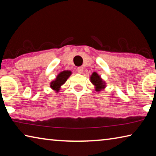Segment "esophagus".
<instances>
[{"label":"esophagus","mask_w":156,"mask_h":156,"mask_svg":"<svg viewBox=\"0 0 156 156\" xmlns=\"http://www.w3.org/2000/svg\"><path fill=\"white\" fill-rule=\"evenodd\" d=\"M77 72H78V73H80V74H82V73H83V72H84L83 67H78V69H77Z\"/></svg>","instance_id":"34e87169"}]
</instances>
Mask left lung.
<instances>
[{
  "instance_id": "left-lung-1",
  "label": "left lung",
  "mask_w": 156,
  "mask_h": 156,
  "mask_svg": "<svg viewBox=\"0 0 156 156\" xmlns=\"http://www.w3.org/2000/svg\"><path fill=\"white\" fill-rule=\"evenodd\" d=\"M91 83L94 85L95 90L97 92H100L104 90L106 87V83L102 80L101 76L98 74L96 72H93L90 76Z\"/></svg>"
}]
</instances>
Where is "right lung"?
<instances>
[{
    "instance_id": "1",
    "label": "right lung",
    "mask_w": 156,
    "mask_h": 156,
    "mask_svg": "<svg viewBox=\"0 0 156 156\" xmlns=\"http://www.w3.org/2000/svg\"><path fill=\"white\" fill-rule=\"evenodd\" d=\"M72 72L69 70H64L63 72H60L57 75L55 80H52L50 83V87L54 91L58 93L60 90L61 86H62L66 83V81L69 78V76L72 75Z\"/></svg>"
}]
</instances>
